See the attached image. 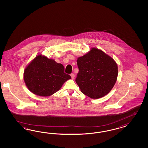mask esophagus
I'll return each instance as SVG.
<instances>
[{"instance_id": "34e87169", "label": "esophagus", "mask_w": 148, "mask_h": 148, "mask_svg": "<svg viewBox=\"0 0 148 148\" xmlns=\"http://www.w3.org/2000/svg\"><path fill=\"white\" fill-rule=\"evenodd\" d=\"M71 76L72 77V79H74V77H75V75H74V74L72 73V74H71Z\"/></svg>"}]
</instances>
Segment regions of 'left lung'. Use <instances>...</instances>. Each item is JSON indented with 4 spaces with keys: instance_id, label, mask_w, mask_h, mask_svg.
<instances>
[{
    "instance_id": "obj_1",
    "label": "left lung",
    "mask_w": 148,
    "mask_h": 148,
    "mask_svg": "<svg viewBox=\"0 0 148 148\" xmlns=\"http://www.w3.org/2000/svg\"><path fill=\"white\" fill-rule=\"evenodd\" d=\"M79 72L75 81L82 93L92 99L102 98L116 82L118 66L113 58L93 48L77 60Z\"/></svg>"
}]
</instances>
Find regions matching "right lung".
<instances>
[{
	"instance_id": "add662e5",
	"label": "right lung",
	"mask_w": 148,
	"mask_h": 148,
	"mask_svg": "<svg viewBox=\"0 0 148 148\" xmlns=\"http://www.w3.org/2000/svg\"><path fill=\"white\" fill-rule=\"evenodd\" d=\"M71 76L64 73L62 64L38 55L25 68L24 80L32 93L48 97L60 90Z\"/></svg>"
}]
</instances>
